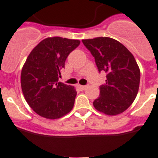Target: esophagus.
<instances>
[{
	"label": "esophagus",
	"mask_w": 158,
	"mask_h": 158,
	"mask_svg": "<svg viewBox=\"0 0 158 158\" xmlns=\"http://www.w3.org/2000/svg\"><path fill=\"white\" fill-rule=\"evenodd\" d=\"M77 87H78V89H80V90H85V89L87 88L86 85H78Z\"/></svg>",
	"instance_id": "esophagus-1"
}]
</instances>
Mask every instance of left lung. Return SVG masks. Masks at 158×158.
I'll use <instances>...</instances> for the list:
<instances>
[{
	"label": "left lung",
	"instance_id": "1",
	"mask_svg": "<svg viewBox=\"0 0 158 158\" xmlns=\"http://www.w3.org/2000/svg\"><path fill=\"white\" fill-rule=\"evenodd\" d=\"M82 42L94 57L98 71L107 73L94 106L111 116L123 113L134 102L140 85V71L133 55L112 38L97 37Z\"/></svg>",
	"mask_w": 158,
	"mask_h": 158
}]
</instances>
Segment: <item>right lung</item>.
<instances>
[{
	"instance_id": "1",
	"label": "right lung",
	"mask_w": 158,
	"mask_h": 158,
	"mask_svg": "<svg viewBox=\"0 0 158 158\" xmlns=\"http://www.w3.org/2000/svg\"><path fill=\"white\" fill-rule=\"evenodd\" d=\"M80 40L48 37L31 51L21 73V86L28 105L48 119L63 117L72 110L76 89L58 81L68 56Z\"/></svg>"
}]
</instances>
